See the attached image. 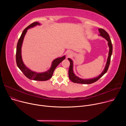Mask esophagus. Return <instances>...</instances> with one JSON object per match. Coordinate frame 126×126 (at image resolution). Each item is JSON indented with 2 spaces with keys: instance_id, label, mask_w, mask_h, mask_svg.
<instances>
[{
  "instance_id": "obj_1",
  "label": "esophagus",
  "mask_w": 126,
  "mask_h": 126,
  "mask_svg": "<svg viewBox=\"0 0 126 126\" xmlns=\"http://www.w3.org/2000/svg\"><path fill=\"white\" fill-rule=\"evenodd\" d=\"M67 55L68 56H70L72 55V52L71 51H68L67 52Z\"/></svg>"
}]
</instances>
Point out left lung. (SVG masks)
I'll list each match as a JSON object with an SVG mask.
<instances>
[{"mask_svg":"<svg viewBox=\"0 0 126 126\" xmlns=\"http://www.w3.org/2000/svg\"><path fill=\"white\" fill-rule=\"evenodd\" d=\"M99 31L100 33L99 35H100L101 36L104 37L107 41L108 42V46L109 47V55L108 57L107 63L106 64V66L105 67V68L104 70L102 72L100 75H99L98 77L92 78V79H81L78 77H77L75 74H74V72H73V61L70 58H68V60L70 61V65L69 66V71H68V74H69V78L70 79L71 81H72L74 83H79V84H92L93 83L95 82L96 81H98L100 78H101L108 71V69L109 68V65H110V60H111V57L112 54V51H113V46H112V42L111 40V39L110 38L109 35L108 34L104 29H102V28H99Z\"/></svg>","mask_w":126,"mask_h":126,"instance_id":"obj_1","label":"left lung"}]
</instances>
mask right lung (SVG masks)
<instances>
[{"instance_id":"1","label":"right lung","mask_w":126,"mask_h":126,"mask_svg":"<svg viewBox=\"0 0 126 126\" xmlns=\"http://www.w3.org/2000/svg\"><path fill=\"white\" fill-rule=\"evenodd\" d=\"M37 25H40L38 22H34L27 26L22 32L21 36L18 41L16 47V61L17 65L22 71V72L24 75L30 80H33L35 81H47L50 79L53 74L54 71L55 70L57 66L65 59V56H63L62 57H59L55 60H54L52 63L50 68L47 71L42 73H37L32 71L28 68L24 64L21 56V47L24 39V37L27 31V30L30 28L33 27Z\"/></svg>"}]
</instances>
